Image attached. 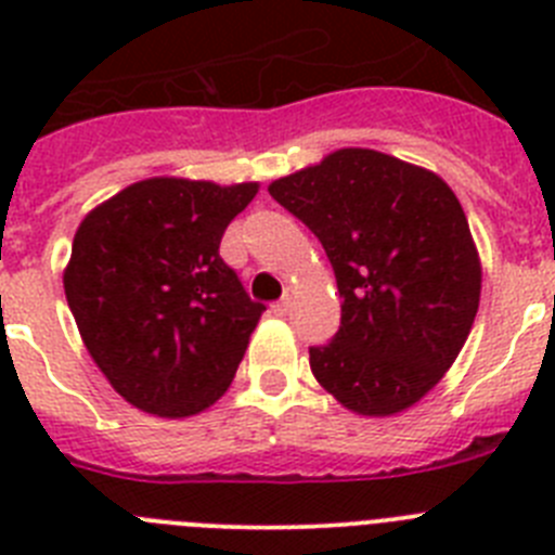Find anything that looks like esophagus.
Here are the masks:
<instances>
[{"label":"esophagus","mask_w":555,"mask_h":555,"mask_svg":"<svg viewBox=\"0 0 555 555\" xmlns=\"http://www.w3.org/2000/svg\"><path fill=\"white\" fill-rule=\"evenodd\" d=\"M294 302V288H286V294H283V300L274 306V311L278 313H288V308H292Z\"/></svg>","instance_id":"obj_1"}]
</instances>
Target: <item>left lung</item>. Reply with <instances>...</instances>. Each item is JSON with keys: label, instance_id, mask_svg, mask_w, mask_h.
<instances>
[{"label": "left lung", "instance_id": "obj_1", "mask_svg": "<svg viewBox=\"0 0 555 555\" xmlns=\"http://www.w3.org/2000/svg\"><path fill=\"white\" fill-rule=\"evenodd\" d=\"M325 247L341 325L311 347L322 389L361 416L409 411L453 366L480 302V255L436 171L345 146L269 183Z\"/></svg>", "mask_w": 555, "mask_h": 555}]
</instances>
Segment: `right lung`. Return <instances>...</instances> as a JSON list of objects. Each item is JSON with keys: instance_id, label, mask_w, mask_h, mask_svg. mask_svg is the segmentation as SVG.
Listing matches in <instances>:
<instances>
[{"instance_id": "right-lung-1", "label": "right lung", "mask_w": 555, "mask_h": 555, "mask_svg": "<svg viewBox=\"0 0 555 555\" xmlns=\"http://www.w3.org/2000/svg\"><path fill=\"white\" fill-rule=\"evenodd\" d=\"M258 183L146 178L88 210L63 269L82 345L107 384L146 414L183 420L233 384L253 302L219 258Z\"/></svg>"}]
</instances>
